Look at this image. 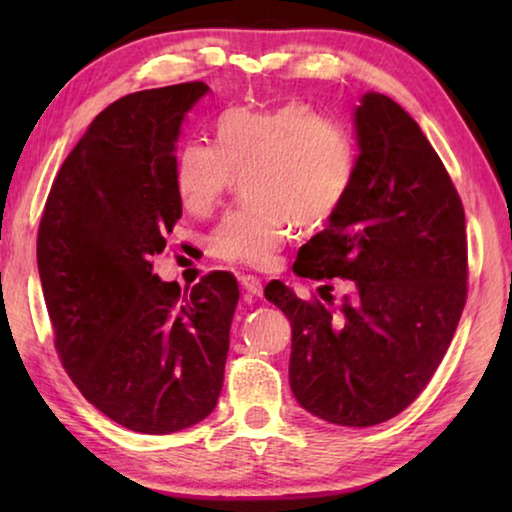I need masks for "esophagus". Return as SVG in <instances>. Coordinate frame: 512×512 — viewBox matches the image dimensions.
Segmentation results:
<instances>
[{"instance_id": "esophagus-1", "label": "esophagus", "mask_w": 512, "mask_h": 512, "mask_svg": "<svg viewBox=\"0 0 512 512\" xmlns=\"http://www.w3.org/2000/svg\"><path fill=\"white\" fill-rule=\"evenodd\" d=\"M239 282H241V287H244L246 296H250V298L262 296V291H264L262 289V280H259L257 275H241Z\"/></svg>"}]
</instances>
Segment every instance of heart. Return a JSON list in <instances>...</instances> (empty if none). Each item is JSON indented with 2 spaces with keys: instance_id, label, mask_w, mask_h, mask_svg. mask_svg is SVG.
I'll return each mask as SVG.
<instances>
[{
  "instance_id": "b5f03b06",
  "label": "heart",
  "mask_w": 512,
  "mask_h": 512,
  "mask_svg": "<svg viewBox=\"0 0 512 512\" xmlns=\"http://www.w3.org/2000/svg\"><path fill=\"white\" fill-rule=\"evenodd\" d=\"M246 176L250 201L223 216L207 250L225 264L271 266L302 228L334 219L357 176V142L341 121L305 101L271 110L230 108L216 144L192 137L173 155V187L185 210L210 214Z\"/></svg>"
}]
</instances>
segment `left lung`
<instances>
[{
    "label": "left lung",
    "mask_w": 512,
    "mask_h": 512,
    "mask_svg": "<svg viewBox=\"0 0 512 512\" xmlns=\"http://www.w3.org/2000/svg\"><path fill=\"white\" fill-rule=\"evenodd\" d=\"M352 192L298 253V275L323 298L287 284L266 298L291 320L289 384L302 409L343 427H372L415 402L443 361L467 300L461 196L420 126L386 94L357 108ZM293 264V268H296ZM355 291L339 308L327 279Z\"/></svg>",
    "instance_id": "left-lung-1"
}]
</instances>
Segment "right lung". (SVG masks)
I'll return each mask as SVG.
<instances>
[{
	"label": "right lung",
	"instance_id": "add662e5",
	"mask_svg": "<svg viewBox=\"0 0 512 512\" xmlns=\"http://www.w3.org/2000/svg\"><path fill=\"white\" fill-rule=\"evenodd\" d=\"M207 85L142 90L97 115L49 189L38 271L69 379L85 400L137 433H173L214 411L239 287L214 271L192 291L162 282L153 255L183 203L173 155Z\"/></svg>",
	"mask_w": 512,
	"mask_h": 512
}]
</instances>
